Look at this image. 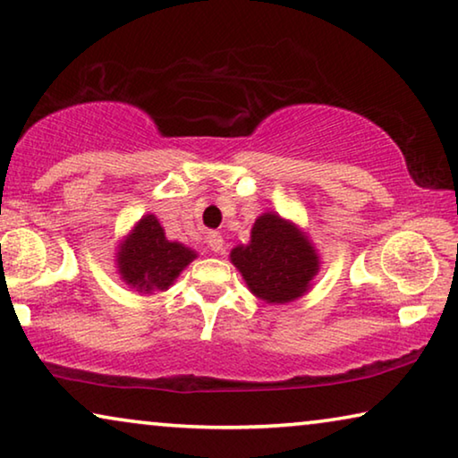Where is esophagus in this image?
I'll return each mask as SVG.
<instances>
[{"label":"esophagus","mask_w":458,"mask_h":458,"mask_svg":"<svg viewBox=\"0 0 458 458\" xmlns=\"http://www.w3.org/2000/svg\"><path fill=\"white\" fill-rule=\"evenodd\" d=\"M207 243L215 253H219L223 250V235L219 233V231H210V233L207 235Z\"/></svg>","instance_id":"obj_1"}]
</instances>
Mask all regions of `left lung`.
I'll list each match as a JSON object with an SVG mask.
<instances>
[{"instance_id": "left-lung-1", "label": "left lung", "mask_w": 458, "mask_h": 458, "mask_svg": "<svg viewBox=\"0 0 458 458\" xmlns=\"http://www.w3.org/2000/svg\"><path fill=\"white\" fill-rule=\"evenodd\" d=\"M233 262L256 297L288 302L307 293L319 270L311 243L293 223L264 213L253 223L250 245L231 251Z\"/></svg>"}]
</instances>
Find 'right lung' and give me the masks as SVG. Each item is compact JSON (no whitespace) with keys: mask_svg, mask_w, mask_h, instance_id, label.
I'll return each instance as SVG.
<instances>
[{"mask_svg":"<svg viewBox=\"0 0 458 458\" xmlns=\"http://www.w3.org/2000/svg\"><path fill=\"white\" fill-rule=\"evenodd\" d=\"M194 258L192 250L167 242L159 221L153 215H147L121 245L118 270L126 284L135 286L140 293L165 291Z\"/></svg>","mask_w":458,"mask_h":458,"instance_id":"obj_1","label":"right lung"}]
</instances>
